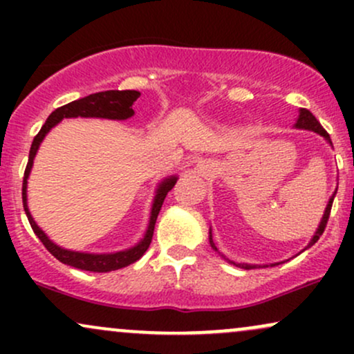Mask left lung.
Segmentation results:
<instances>
[{"instance_id":"8db88e82","label":"left lung","mask_w":354,"mask_h":354,"mask_svg":"<svg viewBox=\"0 0 354 354\" xmlns=\"http://www.w3.org/2000/svg\"><path fill=\"white\" fill-rule=\"evenodd\" d=\"M295 126H296V128H299V129H310V131L318 133V135L323 136L324 140L328 141V143L333 145V143H331V138H330V135H328V133H326V129H324L323 126L319 124V121L316 120V118L313 116V113H311V111H308V109H304V108L299 109V116H298V120H296ZM335 194H336V191H335ZM335 194H333V196L330 198V201H328V206H326V209H324L323 219H321V223H319L318 230H316L315 236H313V238H311V241L308 243V248H311L313 245H315L316 241H318L321 234H323L324 228H326V223H328V218H330L331 206H333V200H335ZM209 245H211V248H213L214 251H218V248L214 246V243H213V236H211V231H209ZM218 253H219V251H218ZM219 256H223V258H225L226 261L231 263V265L238 266V268H245V270H251V268H256L254 265H246V263H236V261H233V259L226 258V256H225V254H221V253H219ZM273 266H274V265H273Z\"/></svg>"}]
</instances>
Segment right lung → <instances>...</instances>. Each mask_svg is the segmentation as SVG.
Returning a JSON list of instances; mask_svg holds the SVG:
<instances>
[{
  "mask_svg": "<svg viewBox=\"0 0 354 354\" xmlns=\"http://www.w3.org/2000/svg\"><path fill=\"white\" fill-rule=\"evenodd\" d=\"M141 93L135 91V89H124V91H118V89H109V91H101L95 93V95L84 96V98L71 101V103L64 104L58 109L51 113L48 116L46 123L43 124V128L39 129L38 135L35 136L33 145H31L30 149V158H28L26 169H24V178H23V206L24 213H26L28 221H30L31 228H33L35 234L41 239L50 253L55 256L56 259H59L64 265L78 268V270L84 271H95V273H108V271L120 270V268H124L131 263L138 261L146 253V250L149 248V243L153 239V231L154 225H156V218L160 214L161 206H163V201L168 194V191L173 189L174 183H176V176H169L160 183L156 189V196H154L153 206H151V216H149V225L148 230H146L143 239H141L138 245H135L129 250L124 251H116V253H80V251H70L64 250L58 245L51 241L50 238L46 236V233L39 228L35 223L33 216H31L30 209H28V198H26V188H28V176H30L31 168H33V160L36 156V151H38L39 145L44 140V136L48 135V131L59 123L63 118H106V120H128L135 115L133 111V103L140 98Z\"/></svg>",
  "mask_w": 354,
  "mask_h": 354,
  "instance_id": "obj_1",
  "label": "right lung"
}]
</instances>
